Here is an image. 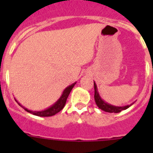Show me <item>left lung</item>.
<instances>
[{
  "label": "left lung",
  "mask_w": 153,
  "mask_h": 153,
  "mask_svg": "<svg viewBox=\"0 0 153 153\" xmlns=\"http://www.w3.org/2000/svg\"><path fill=\"white\" fill-rule=\"evenodd\" d=\"M94 100H95L96 104L99 108L105 112H107V113H120L122 110H125V109H128L129 107H130L132 104L134 103L135 102H133L132 103L129 104V105H126V106H113L112 104H109L108 102H106V101L103 100L102 99V97L100 95V93L98 92V89H97V83H95L94 81Z\"/></svg>",
  "instance_id": "1"
}]
</instances>
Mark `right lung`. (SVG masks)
<instances>
[{
    "label": "right lung",
    "mask_w": 153,
    "mask_h": 153,
    "mask_svg": "<svg viewBox=\"0 0 153 153\" xmlns=\"http://www.w3.org/2000/svg\"><path fill=\"white\" fill-rule=\"evenodd\" d=\"M76 83V82L74 83L73 84L70 85V86H67L63 91V93H62L60 98L58 99L57 100H56L54 103L53 104V105H51V106H49V107L47 108V109H44V110H40V111H33V110H30V109H28L27 108L24 107V106H22L16 99L15 100L17 101V102L18 103L19 106H21L23 109H24L25 111L28 112V113H31V114L34 115V116L42 117H52V116H54L55 114L59 113V112H60L61 109H63V108L64 107L66 102H67V97H68L69 94H70V93L71 92L72 89L74 88V86H75Z\"/></svg>",
    "instance_id": "right-lung-1"
}]
</instances>
